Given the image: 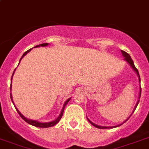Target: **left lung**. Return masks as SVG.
I'll list each match as a JSON object with an SVG mask.
<instances>
[{"label":"left lung","instance_id":"obj_1","mask_svg":"<svg viewBox=\"0 0 149 149\" xmlns=\"http://www.w3.org/2000/svg\"><path fill=\"white\" fill-rule=\"evenodd\" d=\"M121 53H122V56H124V57H125V58H124V59H125V60L126 61V62H127V63H129V65H131V66H132V69H133V70H134V71L136 72L137 75H138V77H139V83H140V82H141V79H140V76H139V70H137L136 67L134 66V62H133V60H132V58H131V56H130V55H129V54H128V53H127L126 52L123 51V50H121ZM141 87H140V91H139V98H140V97H141ZM139 100H138V102H137L136 106H135V107H134V110L136 109V107H137V106H138V104H139ZM134 111H133V112H134ZM131 116H132V114H131ZM131 116H130V117H131ZM130 117H129V118H130ZM128 118H127V120H125V121H127V120H128ZM87 120H88L89 122L91 123V125H93L94 127H97V128H101V129H106V128H113V127H118V126H120V125H122V124H123V123H122L121 125H118V126H112V127H104V126H99V125H96V124H94V123H93V122H92V121H91V120H89L88 118H87ZM125 122H124V123H125Z\"/></svg>","mask_w":149,"mask_h":149}]
</instances>
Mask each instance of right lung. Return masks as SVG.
Returning <instances> with one entry per match:
<instances>
[{"mask_svg": "<svg viewBox=\"0 0 149 149\" xmlns=\"http://www.w3.org/2000/svg\"><path fill=\"white\" fill-rule=\"evenodd\" d=\"M49 45V43H43V44H40L39 45H36V46H35L36 48L37 47H40V46H46V45ZM31 49H29L28 51H26L25 52H24L23 55H22V58H21V59H20L19 61V63L21 62V60H22V58L24 57L25 55H26L27 53H29V52L31 51ZM16 70V69H15ZM15 71H14V72H13V74H12V77H11V79H12V77H13V75H14V73H15ZM10 90H11V84H10ZM10 98H11V101H12V103L14 104V102H13V100H12V96H11V93H10ZM70 99L71 98H69V99L66 100V101L65 102V104H63V108H62V111H61L60 113H59V115H58V117L57 118H56V120H53V121H51V122H47V123H42V122H38V121H37V120H30V119H28V118H26L25 117H24V115H22V113L20 112L17 109V107H15V109H16V111H17V113H19V115L21 116V118L23 119V120L25 121V122H27L28 124H29V125H33V126H35V127H52V126H54V125H56L57 123L60 120V119L62 118V117H63V111H64V108H65V105L68 104V102L70 101ZM15 105V104H14Z\"/></svg>", "mask_w": 149, "mask_h": 149, "instance_id": "right-lung-1", "label": "right lung"}]
</instances>
